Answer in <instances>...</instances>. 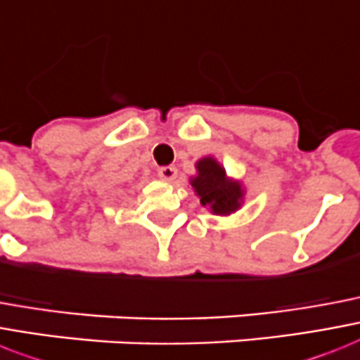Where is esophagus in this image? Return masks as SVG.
Masks as SVG:
<instances>
[{
  "label": "esophagus",
  "instance_id": "34e87169",
  "mask_svg": "<svg viewBox=\"0 0 360 360\" xmlns=\"http://www.w3.org/2000/svg\"><path fill=\"white\" fill-rule=\"evenodd\" d=\"M159 177L162 181H174L177 177V168L175 166H160Z\"/></svg>",
  "mask_w": 360,
  "mask_h": 360
}]
</instances>
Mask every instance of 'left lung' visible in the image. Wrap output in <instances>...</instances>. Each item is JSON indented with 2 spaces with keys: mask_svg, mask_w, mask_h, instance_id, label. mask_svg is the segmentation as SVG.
<instances>
[{
  "mask_svg": "<svg viewBox=\"0 0 360 360\" xmlns=\"http://www.w3.org/2000/svg\"><path fill=\"white\" fill-rule=\"evenodd\" d=\"M192 186L201 198V205H210L214 214H229L240 207V186L226 179V170L214 159L198 162V177L192 179Z\"/></svg>",
  "mask_w": 360,
  "mask_h": 360,
  "instance_id": "8db88e82",
  "label": "left lung"
}]
</instances>
